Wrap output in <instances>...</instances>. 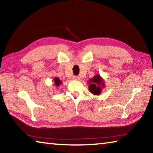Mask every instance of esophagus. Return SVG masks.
Segmentation results:
<instances>
[{"instance_id":"1","label":"esophagus","mask_w":153,"mask_h":153,"mask_svg":"<svg viewBox=\"0 0 153 153\" xmlns=\"http://www.w3.org/2000/svg\"><path fill=\"white\" fill-rule=\"evenodd\" d=\"M73 79H76V80H79V77L78 76H73Z\"/></svg>"}]
</instances>
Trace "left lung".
Returning <instances> with one entry per match:
<instances>
[{"label":"left lung","instance_id":"obj_1","mask_svg":"<svg viewBox=\"0 0 153 153\" xmlns=\"http://www.w3.org/2000/svg\"><path fill=\"white\" fill-rule=\"evenodd\" d=\"M90 82H91V84L89 86L90 91L95 95L100 94L101 92V88L104 85L103 80L100 76L99 75H97L92 79H90Z\"/></svg>","mask_w":153,"mask_h":153}]
</instances>
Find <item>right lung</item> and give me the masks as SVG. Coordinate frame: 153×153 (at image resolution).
I'll list each match as a JSON object with an SVG mask.
<instances>
[{
    "label": "right lung",
    "instance_id": "1",
    "mask_svg": "<svg viewBox=\"0 0 153 153\" xmlns=\"http://www.w3.org/2000/svg\"><path fill=\"white\" fill-rule=\"evenodd\" d=\"M55 84L56 86H59V85H61V81H60V79L57 78V77H55Z\"/></svg>",
    "mask_w": 153,
    "mask_h": 153
}]
</instances>
